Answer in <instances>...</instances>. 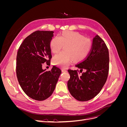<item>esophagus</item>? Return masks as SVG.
Returning <instances> with one entry per match:
<instances>
[{"instance_id": "34e87169", "label": "esophagus", "mask_w": 127, "mask_h": 127, "mask_svg": "<svg viewBox=\"0 0 127 127\" xmlns=\"http://www.w3.org/2000/svg\"><path fill=\"white\" fill-rule=\"evenodd\" d=\"M62 72H67V70L66 69H62Z\"/></svg>"}]
</instances>
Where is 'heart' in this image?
<instances>
[{"mask_svg": "<svg viewBox=\"0 0 127 127\" xmlns=\"http://www.w3.org/2000/svg\"><path fill=\"white\" fill-rule=\"evenodd\" d=\"M66 45L65 52L56 55L53 58L55 64L61 68H66L71 61L84 60L89 54L92 48V41L77 32L68 31L63 33L59 37H53L50 43L51 50L54 53H58Z\"/></svg>", "mask_w": 127, "mask_h": 127, "instance_id": "1", "label": "heart"}]
</instances>
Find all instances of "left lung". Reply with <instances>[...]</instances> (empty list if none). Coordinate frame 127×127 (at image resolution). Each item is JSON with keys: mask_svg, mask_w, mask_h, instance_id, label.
<instances>
[{"mask_svg": "<svg viewBox=\"0 0 127 127\" xmlns=\"http://www.w3.org/2000/svg\"><path fill=\"white\" fill-rule=\"evenodd\" d=\"M76 67L80 69V73L83 69L85 71L80 74L78 70H68L70 76L67 83L68 90L77 100H90L101 91L109 70L108 49L98 35L93 38L89 54Z\"/></svg>", "mask_w": 127, "mask_h": 127, "instance_id": "left-lung-1", "label": "left lung"}]
</instances>
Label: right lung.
Listing matches in <instances>:
<instances>
[{"mask_svg": "<svg viewBox=\"0 0 127 127\" xmlns=\"http://www.w3.org/2000/svg\"><path fill=\"white\" fill-rule=\"evenodd\" d=\"M53 33L34 32L25 38L17 52L16 70L18 83L28 96L37 101L50 96L61 73L60 69L55 66L50 71L42 69V64H50V43Z\"/></svg>", "mask_w": 127, "mask_h": 127, "instance_id": "right-lung-1", "label": "right lung"}]
</instances>
